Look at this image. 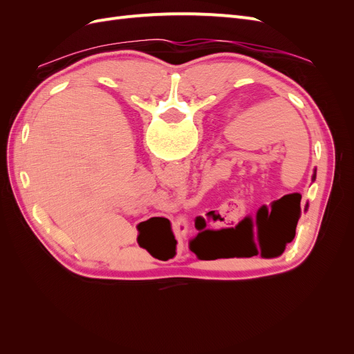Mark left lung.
<instances>
[{
    "mask_svg": "<svg viewBox=\"0 0 354 354\" xmlns=\"http://www.w3.org/2000/svg\"><path fill=\"white\" fill-rule=\"evenodd\" d=\"M316 178V169H315V173H313V177H312V180H315ZM297 227V226H295ZM294 236H295V229H294V232H292V234H291V238H289V241H292L294 239Z\"/></svg>",
    "mask_w": 354,
    "mask_h": 354,
    "instance_id": "obj_1",
    "label": "left lung"
}]
</instances>
